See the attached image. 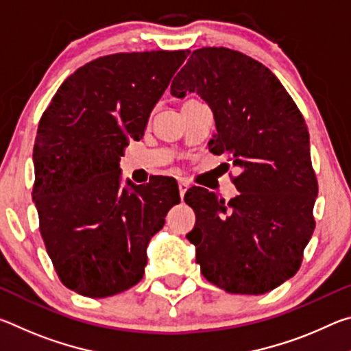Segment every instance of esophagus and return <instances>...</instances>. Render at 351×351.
Segmentation results:
<instances>
[{"instance_id":"esophagus-1","label":"esophagus","mask_w":351,"mask_h":351,"mask_svg":"<svg viewBox=\"0 0 351 351\" xmlns=\"http://www.w3.org/2000/svg\"><path fill=\"white\" fill-rule=\"evenodd\" d=\"M189 187H190V184H189L187 181H184V180H180V181H178V189H180V195H181V198L184 197V193L187 192Z\"/></svg>"}]
</instances>
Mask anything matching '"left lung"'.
<instances>
[{
  "label": "left lung",
  "instance_id": "left-lung-1",
  "mask_svg": "<svg viewBox=\"0 0 351 351\" xmlns=\"http://www.w3.org/2000/svg\"><path fill=\"white\" fill-rule=\"evenodd\" d=\"M170 91L206 100L217 125L209 150L241 170L228 203L201 187L184 197L197 215L187 239L201 272L226 293H269L299 271L316 228L305 119L268 68L228 47L193 51Z\"/></svg>",
  "mask_w": 351,
  "mask_h": 351
}]
</instances>
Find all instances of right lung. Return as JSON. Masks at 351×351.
<instances>
[{
  "instance_id": "right-lung-1",
  "label": "right lung",
  "mask_w": 351,
  "mask_h": 351,
  "mask_svg": "<svg viewBox=\"0 0 351 351\" xmlns=\"http://www.w3.org/2000/svg\"><path fill=\"white\" fill-rule=\"evenodd\" d=\"M187 56L99 57L62 83L40 119L32 199L57 276L77 294L102 299L141 282L148 241L180 203L173 180L122 189L119 161Z\"/></svg>"
}]
</instances>
